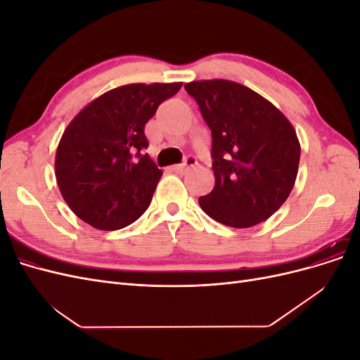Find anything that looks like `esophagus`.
I'll use <instances>...</instances> for the list:
<instances>
[{
  "label": "esophagus",
  "instance_id": "1",
  "mask_svg": "<svg viewBox=\"0 0 360 360\" xmlns=\"http://www.w3.org/2000/svg\"><path fill=\"white\" fill-rule=\"evenodd\" d=\"M193 165H197V159H195L193 156H188L186 160H184L183 163H180V165H176L172 169L177 171V172H184L188 168H191Z\"/></svg>",
  "mask_w": 360,
  "mask_h": 360
}]
</instances>
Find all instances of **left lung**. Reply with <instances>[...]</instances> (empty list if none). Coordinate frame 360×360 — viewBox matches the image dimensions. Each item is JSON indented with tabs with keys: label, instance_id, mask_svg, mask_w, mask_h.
I'll use <instances>...</instances> for the list:
<instances>
[{
	"label": "left lung",
	"instance_id": "obj_1",
	"mask_svg": "<svg viewBox=\"0 0 360 360\" xmlns=\"http://www.w3.org/2000/svg\"><path fill=\"white\" fill-rule=\"evenodd\" d=\"M212 130L214 188L200 197L212 219L233 228L263 222L296 183L300 143L288 118L248 86L228 79L184 84Z\"/></svg>",
	"mask_w": 360,
	"mask_h": 360
}]
</instances>
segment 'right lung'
Masks as SVG:
<instances>
[{
    "label": "right lung",
    "mask_w": 360,
    "mask_h": 360,
    "mask_svg": "<svg viewBox=\"0 0 360 360\" xmlns=\"http://www.w3.org/2000/svg\"><path fill=\"white\" fill-rule=\"evenodd\" d=\"M183 82L127 84L86 103L64 129L56 179L70 210L114 231L135 222L153 198L162 169L144 153V127Z\"/></svg>",
    "instance_id": "right-lung-1"
}]
</instances>
